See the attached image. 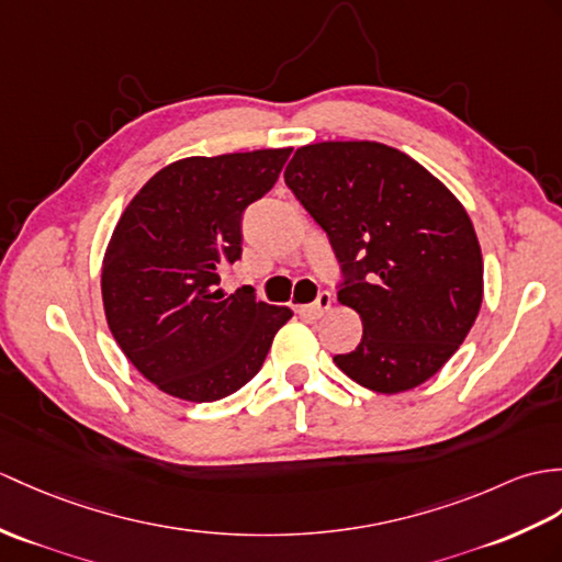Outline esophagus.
<instances>
[{
    "mask_svg": "<svg viewBox=\"0 0 562 562\" xmlns=\"http://www.w3.org/2000/svg\"><path fill=\"white\" fill-rule=\"evenodd\" d=\"M330 306H333V294L328 290H323V292H318L316 302L308 304V306H302V313H304V316H311V318H321Z\"/></svg>",
    "mask_w": 562,
    "mask_h": 562,
    "instance_id": "obj_1",
    "label": "esophagus"
}]
</instances>
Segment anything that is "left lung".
<instances>
[{
  "mask_svg": "<svg viewBox=\"0 0 562 562\" xmlns=\"http://www.w3.org/2000/svg\"><path fill=\"white\" fill-rule=\"evenodd\" d=\"M284 184L328 234L337 299L363 323L359 347L333 361L373 393L426 383L464 342L484 296L462 203L409 155L373 140L299 148Z\"/></svg>",
  "mask_w": 562,
  "mask_h": 562,
  "instance_id": "obj_1",
  "label": "left lung"
}]
</instances>
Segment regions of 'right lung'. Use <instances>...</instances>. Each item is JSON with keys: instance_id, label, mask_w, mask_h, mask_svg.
I'll list each match as a JSON object with an SVG mask.
<instances>
[{"instance_id": "right-lung-1", "label": "right lung", "mask_w": 562, "mask_h": 562, "mask_svg": "<svg viewBox=\"0 0 562 562\" xmlns=\"http://www.w3.org/2000/svg\"><path fill=\"white\" fill-rule=\"evenodd\" d=\"M290 148L187 158L160 169L116 222L102 304L126 359L162 393L215 402L263 367L290 308L225 296L220 272L241 258V217L276 187Z\"/></svg>"}]
</instances>
